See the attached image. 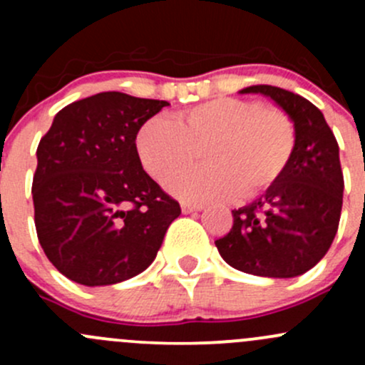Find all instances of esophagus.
Returning a JSON list of instances; mask_svg holds the SVG:
<instances>
[{"label": "esophagus", "instance_id": "1", "mask_svg": "<svg viewBox=\"0 0 365 365\" xmlns=\"http://www.w3.org/2000/svg\"><path fill=\"white\" fill-rule=\"evenodd\" d=\"M197 210H203V205H201V203H190V201H182V212L183 213L197 212Z\"/></svg>", "mask_w": 365, "mask_h": 365}]
</instances>
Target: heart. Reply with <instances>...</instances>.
I'll list each match as a JSON object with an SVG mask.
<instances>
[{"instance_id": "obj_1", "label": "heart", "mask_w": 365, "mask_h": 365, "mask_svg": "<svg viewBox=\"0 0 365 365\" xmlns=\"http://www.w3.org/2000/svg\"><path fill=\"white\" fill-rule=\"evenodd\" d=\"M295 148L297 130L288 113L235 97L203 102L173 120L153 116L135 134L146 173L159 182L169 176L165 187L196 203L259 196L282 178ZM197 151L204 152V168L184 170Z\"/></svg>"}]
</instances>
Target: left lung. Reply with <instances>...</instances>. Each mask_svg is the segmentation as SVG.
<instances>
[{
    "label": "left lung",
    "instance_id": "1",
    "mask_svg": "<svg viewBox=\"0 0 365 365\" xmlns=\"http://www.w3.org/2000/svg\"><path fill=\"white\" fill-rule=\"evenodd\" d=\"M242 93H263L277 102L295 123L297 148L272 189L233 210V226L215 245L227 264L245 274L297 277L329 252L339 227V145L322 111L300 95L268 84Z\"/></svg>",
    "mask_w": 365,
    "mask_h": 365
}]
</instances>
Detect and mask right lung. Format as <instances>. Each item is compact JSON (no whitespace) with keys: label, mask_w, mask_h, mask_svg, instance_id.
<instances>
[{"label":"right lung","mask_w":365,"mask_h":365,"mask_svg":"<svg viewBox=\"0 0 365 365\" xmlns=\"http://www.w3.org/2000/svg\"><path fill=\"white\" fill-rule=\"evenodd\" d=\"M165 101L104 91L68 104L36 148L35 227L70 281L109 286L152 264L180 203L143 169L135 134Z\"/></svg>","instance_id":"1"}]
</instances>
